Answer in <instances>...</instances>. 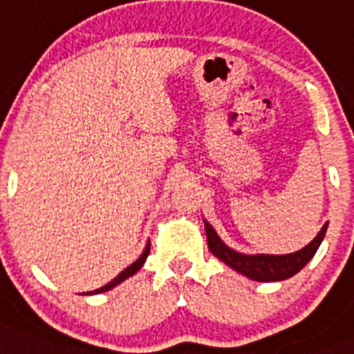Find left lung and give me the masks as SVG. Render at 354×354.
I'll list each match as a JSON object with an SVG mask.
<instances>
[{"instance_id":"obj_1","label":"left lung","mask_w":354,"mask_h":354,"mask_svg":"<svg viewBox=\"0 0 354 354\" xmlns=\"http://www.w3.org/2000/svg\"><path fill=\"white\" fill-rule=\"evenodd\" d=\"M205 235H207V246L211 253L222 263L227 264L239 274L246 275L248 279L261 281V283H272V281H285L292 275H296L305 264L314 257L318 252L319 244L324 241L325 232L329 222H325L319 233L308 242L307 246L297 250L294 253H285V255H274V253H241L230 248L221 236L216 235L215 227L204 218Z\"/></svg>"}]
</instances>
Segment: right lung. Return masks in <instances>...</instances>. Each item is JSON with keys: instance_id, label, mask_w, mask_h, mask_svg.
Wrapping results in <instances>:
<instances>
[{"instance_id": "add662e5", "label": "right lung", "mask_w": 354, "mask_h": 354, "mask_svg": "<svg viewBox=\"0 0 354 354\" xmlns=\"http://www.w3.org/2000/svg\"><path fill=\"white\" fill-rule=\"evenodd\" d=\"M149 253H150V241L147 242V246H145L143 253H141V255H139L138 261H133V263L130 264V266H127V268L122 270L121 274H119L118 277H115V279L110 281V283H108V285L101 286V288H97V290L86 292V296H91V294H101V292H108V290H112L113 286L121 285L122 281L128 279V277H132V275L136 274V272H138V270H141V266H143L145 261H147V257H149Z\"/></svg>"}]
</instances>
